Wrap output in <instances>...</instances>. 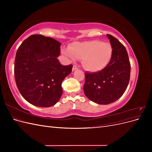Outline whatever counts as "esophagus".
Here are the masks:
<instances>
[{
  "mask_svg": "<svg viewBox=\"0 0 152 152\" xmlns=\"http://www.w3.org/2000/svg\"><path fill=\"white\" fill-rule=\"evenodd\" d=\"M77 66L75 65H73V68H72V71H75L77 70Z\"/></svg>",
  "mask_w": 152,
  "mask_h": 152,
  "instance_id": "1",
  "label": "esophagus"
}]
</instances>
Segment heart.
<instances>
[{"instance_id": "1", "label": "heart", "mask_w": 152, "mask_h": 152, "mask_svg": "<svg viewBox=\"0 0 152 152\" xmlns=\"http://www.w3.org/2000/svg\"><path fill=\"white\" fill-rule=\"evenodd\" d=\"M62 54L72 61L82 59L87 70L98 72L108 65L112 58V47L110 43L99 40L74 42L69 48H63Z\"/></svg>"}]
</instances>
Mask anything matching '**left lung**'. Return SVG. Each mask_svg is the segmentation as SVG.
<instances>
[{
	"label": "left lung",
	"instance_id": "left-lung-1",
	"mask_svg": "<svg viewBox=\"0 0 152 152\" xmlns=\"http://www.w3.org/2000/svg\"><path fill=\"white\" fill-rule=\"evenodd\" d=\"M107 36L112 47L108 65L99 72L85 73L84 94L99 104H108L120 98L130 79L131 65L126 48L113 36Z\"/></svg>",
	"mask_w": 152,
	"mask_h": 152
}]
</instances>
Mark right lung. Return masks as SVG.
Returning <instances> with one entry per match:
<instances>
[{
	"mask_svg": "<svg viewBox=\"0 0 152 152\" xmlns=\"http://www.w3.org/2000/svg\"><path fill=\"white\" fill-rule=\"evenodd\" d=\"M61 43L42 35H32L22 42L16 54L15 77L20 93L30 104L50 107L63 93L61 83L72 72L58 57Z\"/></svg>",
	"mask_w": 152,
	"mask_h": 152,
	"instance_id": "add662e5",
	"label": "right lung"
}]
</instances>
